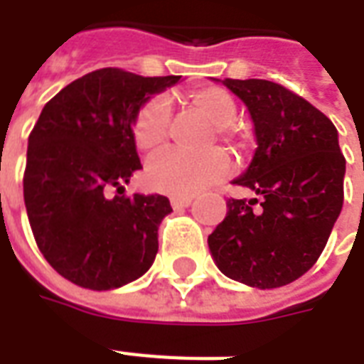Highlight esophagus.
Here are the masks:
<instances>
[{"mask_svg": "<svg viewBox=\"0 0 364 364\" xmlns=\"http://www.w3.org/2000/svg\"><path fill=\"white\" fill-rule=\"evenodd\" d=\"M170 202L173 210H183L193 204V196H171Z\"/></svg>", "mask_w": 364, "mask_h": 364, "instance_id": "34e87169", "label": "esophagus"}]
</instances>
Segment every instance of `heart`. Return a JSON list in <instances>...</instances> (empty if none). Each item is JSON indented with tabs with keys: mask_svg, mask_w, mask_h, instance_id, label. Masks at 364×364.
Here are the masks:
<instances>
[{
	"mask_svg": "<svg viewBox=\"0 0 364 364\" xmlns=\"http://www.w3.org/2000/svg\"><path fill=\"white\" fill-rule=\"evenodd\" d=\"M188 105L204 115L215 126L219 137L238 145L240 136L234 130L238 107L232 94L223 87H198L187 94ZM170 105L164 100H151L137 113L132 137L141 153H156L164 147L170 136ZM230 162L221 149H211L202 154H188L181 151H168L149 164L147 183L156 191L188 196L205 191L227 176Z\"/></svg>",
	"mask_w": 364,
	"mask_h": 364,
	"instance_id": "heart-1",
	"label": "heart"
}]
</instances>
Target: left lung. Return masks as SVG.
Masks as SVG:
<instances>
[{
    "label": "left lung",
    "mask_w": 364,
    "mask_h": 364,
    "mask_svg": "<svg viewBox=\"0 0 364 364\" xmlns=\"http://www.w3.org/2000/svg\"><path fill=\"white\" fill-rule=\"evenodd\" d=\"M219 81V79H213ZM255 126L253 160L234 185L255 198L227 202L208 236L217 268L249 287L276 289L316 264L344 204L338 130L310 102L264 79H225Z\"/></svg>",
    "instance_id": "8db88e82"
}]
</instances>
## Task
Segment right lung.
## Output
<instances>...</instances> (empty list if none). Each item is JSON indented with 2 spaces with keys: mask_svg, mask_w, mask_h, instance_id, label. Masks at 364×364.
I'll use <instances>...</instances> for the list:
<instances>
[{
  "mask_svg": "<svg viewBox=\"0 0 364 364\" xmlns=\"http://www.w3.org/2000/svg\"><path fill=\"white\" fill-rule=\"evenodd\" d=\"M181 75L104 68L45 104L30 137L24 204L37 247L60 276L92 291L141 277L171 211L162 194L112 196L141 170L132 126L154 94Z\"/></svg>",
  "mask_w": 364,
  "mask_h": 364,
  "instance_id": "right-lung-1",
  "label": "right lung"
}]
</instances>
